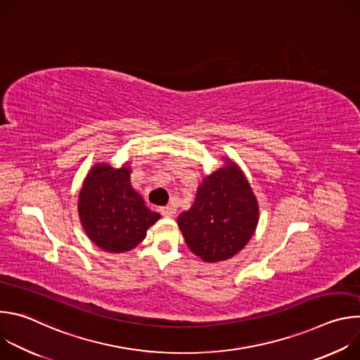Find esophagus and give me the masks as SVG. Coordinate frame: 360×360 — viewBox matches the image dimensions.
Returning a JSON list of instances; mask_svg holds the SVG:
<instances>
[{
    "label": "esophagus",
    "mask_w": 360,
    "mask_h": 360,
    "mask_svg": "<svg viewBox=\"0 0 360 360\" xmlns=\"http://www.w3.org/2000/svg\"><path fill=\"white\" fill-rule=\"evenodd\" d=\"M161 212H162V215H164V217H167V218H172V217H175L176 210H175L174 207H165V208H162V210H161Z\"/></svg>",
    "instance_id": "1"
}]
</instances>
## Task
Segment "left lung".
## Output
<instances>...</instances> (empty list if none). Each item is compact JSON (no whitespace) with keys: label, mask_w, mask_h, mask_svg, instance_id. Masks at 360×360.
<instances>
[{"label":"left lung","mask_w":360,"mask_h":360,"mask_svg":"<svg viewBox=\"0 0 360 360\" xmlns=\"http://www.w3.org/2000/svg\"><path fill=\"white\" fill-rule=\"evenodd\" d=\"M222 161V167L202 178L192 207L178 217L188 248L208 264L240 252L259 222V203L245 172L232 158Z\"/></svg>","instance_id":"obj_1"}]
</instances>
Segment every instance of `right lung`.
Instances as JSON below:
<instances>
[{
  "label": "right lung",
  "instance_id": "1",
  "mask_svg": "<svg viewBox=\"0 0 360 360\" xmlns=\"http://www.w3.org/2000/svg\"><path fill=\"white\" fill-rule=\"evenodd\" d=\"M131 162L114 168L95 162L86 172L78 193V217L92 243L110 253L135 249L148 229L161 219L152 212L131 184Z\"/></svg>",
  "mask_w": 360,
  "mask_h": 360
}]
</instances>
